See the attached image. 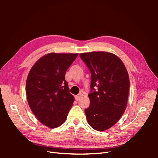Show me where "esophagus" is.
I'll use <instances>...</instances> for the list:
<instances>
[{
    "instance_id": "34e87169",
    "label": "esophagus",
    "mask_w": 158,
    "mask_h": 158,
    "mask_svg": "<svg viewBox=\"0 0 158 158\" xmlns=\"http://www.w3.org/2000/svg\"><path fill=\"white\" fill-rule=\"evenodd\" d=\"M82 96H83L82 94H79L78 95H76V96H75V100H79L80 98H81Z\"/></svg>"
}]
</instances>
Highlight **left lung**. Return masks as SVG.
Segmentation results:
<instances>
[{
    "label": "left lung",
    "mask_w": 158,
    "mask_h": 158,
    "mask_svg": "<svg viewBox=\"0 0 158 158\" xmlns=\"http://www.w3.org/2000/svg\"><path fill=\"white\" fill-rule=\"evenodd\" d=\"M81 60L91 73L90 105L85 109L92 128L104 131L115 125L126 109L130 80L122 60L105 52L82 53Z\"/></svg>",
    "instance_id": "1"
}]
</instances>
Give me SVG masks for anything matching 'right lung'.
Here are the masks:
<instances>
[{
	"label": "right lung",
	"instance_id": "1",
	"mask_svg": "<svg viewBox=\"0 0 158 158\" xmlns=\"http://www.w3.org/2000/svg\"><path fill=\"white\" fill-rule=\"evenodd\" d=\"M77 56L48 53L36 61L28 75L26 92L30 108L40 122L51 128L65 122L75 100L65 74Z\"/></svg>",
	"mask_w": 158,
	"mask_h": 158
}]
</instances>
